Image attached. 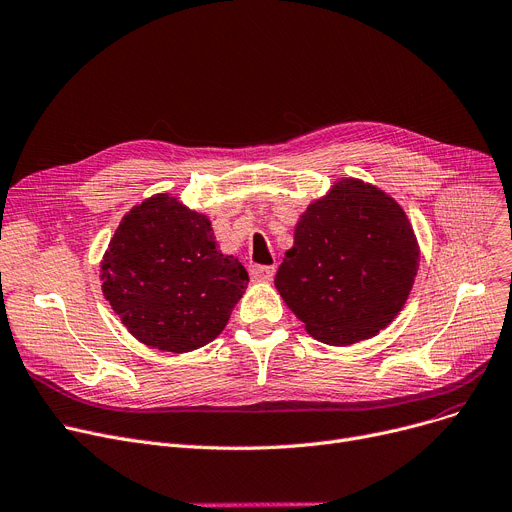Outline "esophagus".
Segmentation results:
<instances>
[{
  "label": "esophagus",
  "instance_id": "34e87169",
  "mask_svg": "<svg viewBox=\"0 0 512 512\" xmlns=\"http://www.w3.org/2000/svg\"><path fill=\"white\" fill-rule=\"evenodd\" d=\"M250 277L254 281H270L275 277V266H264V264H252L250 266Z\"/></svg>",
  "mask_w": 512,
  "mask_h": 512
}]
</instances>
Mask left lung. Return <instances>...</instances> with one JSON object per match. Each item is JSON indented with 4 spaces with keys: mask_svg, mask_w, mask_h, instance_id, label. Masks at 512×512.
<instances>
[{
    "mask_svg": "<svg viewBox=\"0 0 512 512\" xmlns=\"http://www.w3.org/2000/svg\"><path fill=\"white\" fill-rule=\"evenodd\" d=\"M417 266L403 208L370 184L341 179L299 217L275 287L314 339L343 347L393 322Z\"/></svg>",
    "mask_w": 512,
    "mask_h": 512,
    "instance_id": "1",
    "label": "left lung"
}]
</instances>
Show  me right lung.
Masks as SVG:
<instances>
[{"label":"right lung","instance_id":"obj_1","mask_svg":"<svg viewBox=\"0 0 512 512\" xmlns=\"http://www.w3.org/2000/svg\"><path fill=\"white\" fill-rule=\"evenodd\" d=\"M103 295L144 345L188 353L221 335L248 270L217 250L206 215L157 194L122 219L101 262Z\"/></svg>","mask_w":512,"mask_h":512}]
</instances>
